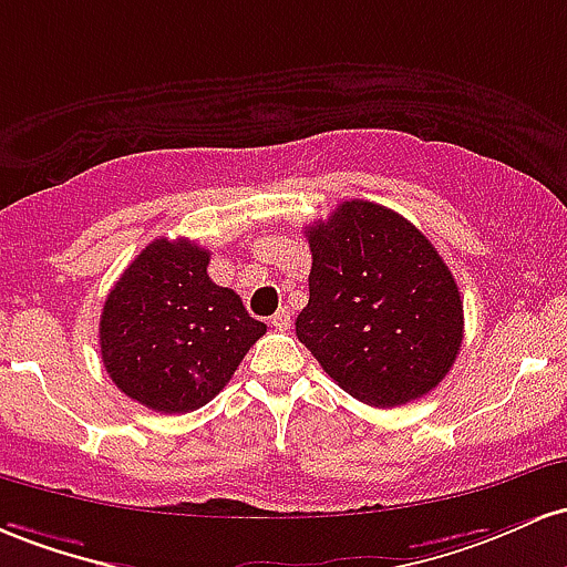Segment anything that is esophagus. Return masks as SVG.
Instances as JSON below:
<instances>
[{
  "label": "esophagus",
  "instance_id": "esophagus-1",
  "mask_svg": "<svg viewBox=\"0 0 567 567\" xmlns=\"http://www.w3.org/2000/svg\"><path fill=\"white\" fill-rule=\"evenodd\" d=\"M270 327H276L278 332H286V329H291V313L286 308L278 310L276 316L270 318Z\"/></svg>",
  "mask_w": 567,
  "mask_h": 567
}]
</instances>
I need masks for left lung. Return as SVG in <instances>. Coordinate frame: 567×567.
Segmentation results:
<instances>
[{
	"label": "left lung",
	"instance_id": "obj_1",
	"mask_svg": "<svg viewBox=\"0 0 567 567\" xmlns=\"http://www.w3.org/2000/svg\"><path fill=\"white\" fill-rule=\"evenodd\" d=\"M305 235L313 267L297 337L323 372L369 406L434 391L461 351L463 300L431 240L369 200L340 203Z\"/></svg>",
	"mask_w": 567,
	"mask_h": 567
}]
</instances>
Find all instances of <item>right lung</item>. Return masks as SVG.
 Instances as JSON below:
<instances>
[{"instance_id": "right-lung-1", "label": "right lung", "mask_w": 567, "mask_h": 567, "mask_svg": "<svg viewBox=\"0 0 567 567\" xmlns=\"http://www.w3.org/2000/svg\"><path fill=\"white\" fill-rule=\"evenodd\" d=\"M208 259L187 238L152 240L101 313V359L112 383L165 415L212 402L267 332L233 289L208 278Z\"/></svg>"}]
</instances>
